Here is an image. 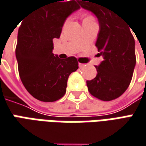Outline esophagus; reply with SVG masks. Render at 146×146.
<instances>
[{
  "mask_svg": "<svg viewBox=\"0 0 146 146\" xmlns=\"http://www.w3.org/2000/svg\"><path fill=\"white\" fill-rule=\"evenodd\" d=\"M84 66H86L85 64H82V63H79V67H80V68H83Z\"/></svg>",
  "mask_w": 146,
  "mask_h": 146,
  "instance_id": "1",
  "label": "esophagus"
}]
</instances>
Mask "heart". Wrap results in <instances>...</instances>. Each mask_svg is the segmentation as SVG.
I'll return each mask as SVG.
<instances>
[{
  "instance_id": "heart-1",
  "label": "heart",
  "mask_w": 146,
  "mask_h": 146,
  "mask_svg": "<svg viewBox=\"0 0 146 146\" xmlns=\"http://www.w3.org/2000/svg\"><path fill=\"white\" fill-rule=\"evenodd\" d=\"M92 19H94V17L92 15H88L86 17L84 20H92Z\"/></svg>"
}]
</instances>
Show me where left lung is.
Listing matches in <instances>:
<instances>
[{
    "mask_svg": "<svg viewBox=\"0 0 146 146\" xmlns=\"http://www.w3.org/2000/svg\"><path fill=\"white\" fill-rule=\"evenodd\" d=\"M78 2L98 19L100 33L96 46L104 58L99 66H95L96 77L86 81L88 91L100 100H115L129 86L136 65L131 28L113 9L110 1L78 0Z\"/></svg>",
    "mask_w": 146,
    "mask_h": 146,
    "instance_id": "obj_1",
    "label": "left lung"
}]
</instances>
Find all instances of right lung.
<instances>
[{"instance_id": "1", "label": "right lung", "mask_w": 146, "mask_h": 146, "mask_svg": "<svg viewBox=\"0 0 146 146\" xmlns=\"http://www.w3.org/2000/svg\"><path fill=\"white\" fill-rule=\"evenodd\" d=\"M79 8L74 0H43L19 29L15 54L19 77L26 90L40 101L62 98L69 75L78 68L77 58L61 60L52 50L66 18Z\"/></svg>"}]
</instances>
